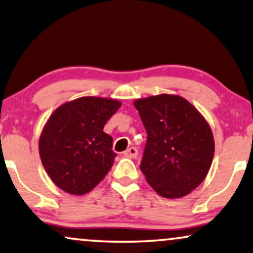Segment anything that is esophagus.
<instances>
[{"instance_id": "esophagus-1", "label": "esophagus", "mask_w": 253, "mask_h": 253, "mask_svg": "<svg viewBox=\"0 0 253 253\" xmlns=\"http://www.w3.org/2000/svg\"><path fill=\"white\" fill-rule=\"evenodd\" d=\"M137 155H138V150H137L136 148H133V146L127 149L126 151H124V156L129 158H136Z\"/></svg>"}]
</instances>
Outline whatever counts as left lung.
<instances>
[{
	"label": "left lung",
	"instance_id": "8db88e82",
	"mask_svg": "<svg viewBox=\"0 0 253 253\" xmlns=\"http://www.w3.org/2000/svg\"><path fill=\"white\" fill-rule=\"evenodd\" d=\"M148 133L141 162L142 172L158 195L179 198L204 180L214 154L208 122L180 96L158 95L137 99Z\"/></svg>",
	"mask_w": 253,
	"mask_h": 253
}]
</instances>
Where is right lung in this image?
<instances>
[{"mask_svg":"<svg viewBox=\"0 0 253 253\" xmlns=\"http://www.w3.org/2000/svg\"><path fill=\"white\" fill-rule=\"evenodd\" d=\"M121 102L81 97L55 110L40 137V156L52 182L71 195L91 191L111 169L116 152L103 131Z\"/></svg>","mask_w":253,"mask_h":253,"instance_id":"add662e5","label":"right lung"}]
</instances>
